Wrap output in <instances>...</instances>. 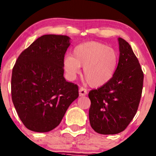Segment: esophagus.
Wrapping results in <instances>:
<instances>
[{"label":"esophagus","mask_w":156,"mask_h":156,"mask_svg":"<svg viewBox=\"0 0 156 156\" xmlns=\"http://www.w3.org/2000/svg\"><path fill=\"white\" fill-rule=\"evenodd\" d=\"M87 94V90L83 87H81L79 89V95L80 96H84Z\"/></svg>","instance_id":"34e87169"}]
</instances>
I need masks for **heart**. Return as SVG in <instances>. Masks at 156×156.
Here are the masks:
<instances>
[{
	"mask_svg": "<svg viewBox=\"0 0 156 156\" xmlns=\"http://www.w3.org/2000/svg\"><path fill=\"white\" fill-rule=\"evenodd\" d=\"M119 55L115 49L100 42L90 41L75 47L73 56L66 55L64 67L70 79H74L83 67L85 79L92 87H101L115 73Z\"/></svg>",
	"mask_w": 156,
	"mask_h": 156,
	"instance_id": "obj_1",
	"label": "heart"
}]
</instances>
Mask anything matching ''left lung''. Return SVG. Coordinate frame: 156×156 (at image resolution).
I'll return each mask as SVG.
<instances>
[{"label":"left lung","instance_id":"1","mask_svg":"<svg viewBox=\"0 0 156 156\" xmlns=\"http://www.w3.org/2000/svg\"><path fill=\"white\" fill-rule=\"evenodd\" d=\"M120 56L115 73L108 83L89 92L92 128L103 135L118 134L136 115L142 94L144 73L129 44L119 38Z\"/></svg>","mask_w":156,"mask_h":156}]
</instances>
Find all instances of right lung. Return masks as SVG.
<instances>
[{"instance_id": "right-lung-1", "label": "right lung", "mask_w": 156, "mask_h": 156, "mask_svg": "<svg viewBox=\"0 0 156 156\" xmlns=\"http://www.w3.org/2000/svg\"><path fill=\"white\" fill-rule=\"evenodd\" d=\"M69 45L66 35H43L20 53L13 66L12 100L30 130H52L78 98V85L64 77V55Z\"/></svg>"}]
</instances>
